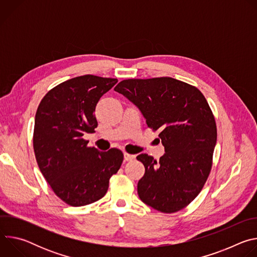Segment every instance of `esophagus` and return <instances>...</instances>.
Returning <instances> with one entry per match:
<instances>
[{
	"label": "esophagus",
	"instance_id": "esophagus-1",
	"mask_svg": "<svg viewBox=\"0 0 257 257\" xmlns=\"http://www.w3.org/2000/svg\"><path fill=\"white\" fill-rule=\"evenodd\" d=\"M124 159L127 162H131V161H133L135 159V156L134 155H130L128 153H124Z\"/></svg>",
	"mask_w": 257,
	"mask_h": 257
}]
</instances>
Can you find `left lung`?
<instances>
[{"mask_svg": "<svg viewBox=\"0 0 257 257\" xmlns=\"http://www.w3.org/2000/svg\"><path fill=\"white\" fill-rule=\"evenodd\" d=\"M114 90L140 109L165 146L159 162L146 154L136 158L145 168L137 184L139 198L164 213L186 207L205 184L216 142L215 120L204 95L171 77L126 79Z\"/></svg>", "mask_w": 257, "mask_h": 257, "instance_id": "obj_1", "label": "left lung"}]
</instances>
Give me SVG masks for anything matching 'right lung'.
I'll use <instances>...</instances> for the list:
<instances>
[{"label": "right lung", "mask_w": 257, "mask_h": 257, "mask_svg": "<svg viewBox=\"0 0 257 257\" xmlns=\"http://www.w3.org/2000/svg\"><path fill=\"white\" fill-rule=\"evenodd\" d=\"M118 80L94 75L69 79L52 88L35 114L33 150L39 168L55 194L71 206L97 201L123 162L117 149L99 152L83 138L97 127L99 98Z\"/></svg>", "instance_id": "obj_1"}]
</instances>
